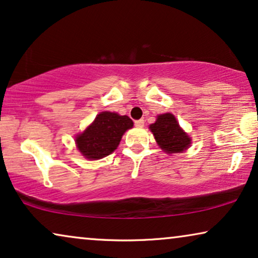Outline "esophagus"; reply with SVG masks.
<instances>
[{"label":"esophagus","mask_w":258,"mask_h":258,"mask_svg":"<svg viewBox=\"0 0 258 258\" xmlns=\"http://www.w3.org/2000/svg\"><path fill=\"white\" fill-rule=\"evenodd\" d=\"M135 125L137 126V128H142V126L144 125V119L143 118L137 119V121H135Z\"/></svg>","instance_id":"34e87169"}]
</instances>
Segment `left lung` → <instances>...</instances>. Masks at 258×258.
<instances>
[{"label":"left lung","mask_w":258,"mask_h":258,"mask_svg":"<svg viewBox=\"0 0 258 258\" xmlns=\"http://www.w3.org/2000/svg\"><path fill=\"white\" fill-rule=\"evenodd\" d=\"M149 129L161 149L169 155L182 153L191 144V139L183 132L177 119L170 112L158 115L156 122L150 124Z\"/></svg>","instance_id":"obj_1"}]
</instances>
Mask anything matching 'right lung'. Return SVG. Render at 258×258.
<instances>
[{
  "mask_svg": "<svg viewBox=\"0 0 258 258\" xmlns=\"http://www.w3.org/2000/svg\"><path fill=\"white\" fill-rule=\"evenodd\" d=\"M133 125L128 116L102 111L82 134L76 136L77 149L88 160H100L117 149L123 134Z\"/></svg>",
  "mask_w": 258,
  "mask_h": 258,
  "instance_id": "add662e5",
  "label": "right lung"
}]
</instances>
